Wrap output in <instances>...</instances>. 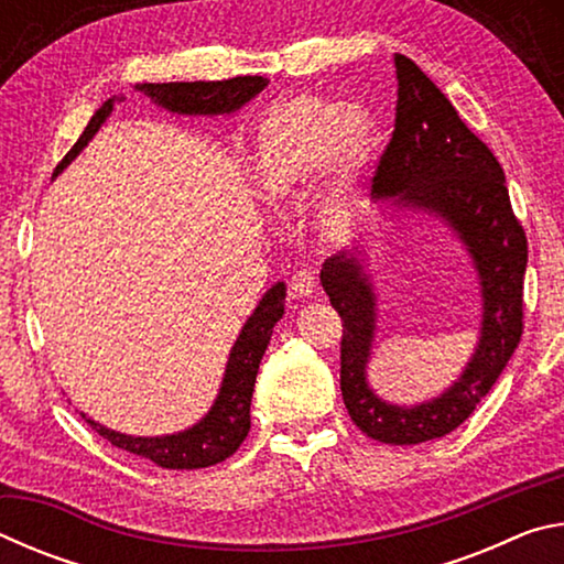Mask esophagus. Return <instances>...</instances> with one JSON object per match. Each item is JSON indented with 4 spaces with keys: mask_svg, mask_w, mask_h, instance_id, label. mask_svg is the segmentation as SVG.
Masks as SVG:
<instances>
[{
    "mask_svg": "<svg viewBox=\"0 0 564 564\" xmlns=\"http://www.w3.org/2000/svg\"><path fill=\"white\" fill-rule=\"evenodd\" d=\"M313 291H316V275H313V271H308V269L295 271L291 279L293 299H311Z\"/></svg>",
    "mask_w": 564,
    "mask_h": 564,
    "instance_id": "34e87169",
    "label": "esophagus"
}]
</instances>
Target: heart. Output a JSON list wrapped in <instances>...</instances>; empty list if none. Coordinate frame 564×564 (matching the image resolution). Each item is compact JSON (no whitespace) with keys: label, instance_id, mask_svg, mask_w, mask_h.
I'll return each instance as SVG.
<instances>
[{"label":"heart","instance_id":"1","mask_svg":"<svg viewBox=\"0 0 564 564\" xmlns=\"http://www.w3.org/2000/svg\"><path fill=\"white\" fill-rule=\"evenodd\" d=\"M376 149V129L366 113L321 99H291L261 119L253 137V178L269 198L308 188L328 164L330 186L323 198L326 221L346 216L340 188Z\"/></svg>","mask_w":564,"mask_h":564}]
</instances>
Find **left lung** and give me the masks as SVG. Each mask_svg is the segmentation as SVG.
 Here are the masks:
<instances>
[{"label": "left lung", "instance_id": "8db88e82", "mask_svg": "<svg viewBox=\"0 0 564 564\" xmlns=\"http://www.w3.org/2000/svg\"><path fill=\"white\" fill-rule=\"evenodd\" d=\"M395 131L380 156L370 196L427 212L465 243L480 279V340L463 376L443 395L410 408L390 405L370 390L366 376L376 338V293L358 259L362 251L330 256L321 283L343 321L340 393L350 420L378 443L417 445L465 423L518 348L528 238L512 214L492 151L415 62L395 54Z\"/></svg>", "mask_w": 564, "mask_h": 564}]
</instances>
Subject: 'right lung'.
Listing matches in <instances>:
<instances>
[{
	"label": "right lung",
	"instance_id": "add662e5",
	"mask_svg": "<svg viewBox=\"0 0 564 564\" xmlns=\"http://www.w3.org/2000/svg\"><path fill=\"white\" fill-rule=\"evenodd\" d=\"M269 87V79L263 76H234V79L224 82H171V84H137L139 91L174 113H231L241 109L246 101H251L256 94H261ZM113 109V99L101 104V109L94 113L87 129L79 137V141L69 149L59 166H56L54 176L74 161V156L89 144L94 133ZM283 301H285V283L279 281L273 289L265 291L261 303L256 305L251 318L238 333V338L231 348V356L226 362V373L221 390H218L216 403L208 410L206 417L198 420L194 427L184 433L161 435V437H133L117 431H109L97 420H91L82 413V417L97 431L101 437L113 447L133 453L139 457H149L151 463L166 470H198V467H208L231 457L241 443L246 441L248 431H251V398L256 386V373H259L261 358L265 348H269L273 326L283 316Z\"/></svg>",
	"mask_w": 564,
	"mask_h": 564
}]
</instances>
